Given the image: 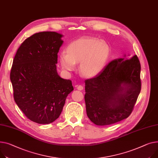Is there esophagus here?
I'll return each mask as SVG.
<instances>
[{"mask_svg":"<svg viewBox=\"0 0 158 158\" xmlns=\"http://www.w3.org/2000/svg\"><path fill=\"white\" fill-rule=\"evenodd\" d=\"M76 88L78 89V90H82L83 89V86L82 85H76Z\"/></svg>","mask_w":158,"mask_h":158,"instance_id":"obj_1","label":"esophagus"}]
</instances>
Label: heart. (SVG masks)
Listing matches in <instances>:
<instances>
[{
	"instance_id": "1",
	"label": "heart",
	"mask_w": 158,
	"mask_h": 158,
	"mask_svg": "<svg viewBox=\"0 0 158 158\" xmlns=\"http://www.w3.org/2000/svg\"><path fill=\"white\" fill-rule=\"evenodd\" d=\"M66 52L59 55V61L65 71H73L76 64L80 63L81 74L86 77H95L102 71L110 56L109 45L98 39L85 37L72 41Z\"/></svg>"
}]
</instances>
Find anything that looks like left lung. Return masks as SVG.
<instances>
[{
	"mask_svg": "<svg viewBox=\"0 0 158 158\" xmlns=\"http://www.w3.org/2000/svg\"><path fill=\"white\" fill-rule=\"evenodd\" d=\"M112 60L98 75L85 80L86 113L94 124L106 126L127 118L141 90L136 55Z\"/></svg>",
	"mask_w": 158,
	"mask_h": 158,
	"instance_id": "obj_1",
	"label": "left lung"
}]
</instances>
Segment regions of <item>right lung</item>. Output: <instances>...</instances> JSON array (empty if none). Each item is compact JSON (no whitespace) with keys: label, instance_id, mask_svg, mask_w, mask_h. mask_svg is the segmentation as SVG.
<instances>
[{"label":"right lung","instance_id":"add662e5","mask_svg":"<svg viewBox=\"0 0 158 158\" xmlns=\"http://www.w3.org/2000/svg\"><path fill=\"white\" fill-rule=\"evenodd\" d=\"M55 31L36 33L18 49L10 73L14 99L25 116L38 124H49L60 116L72 81L56 70L58 52L64 41Z\"/></svg>","mask_w":158,"mask_h":158}]
</instances>
